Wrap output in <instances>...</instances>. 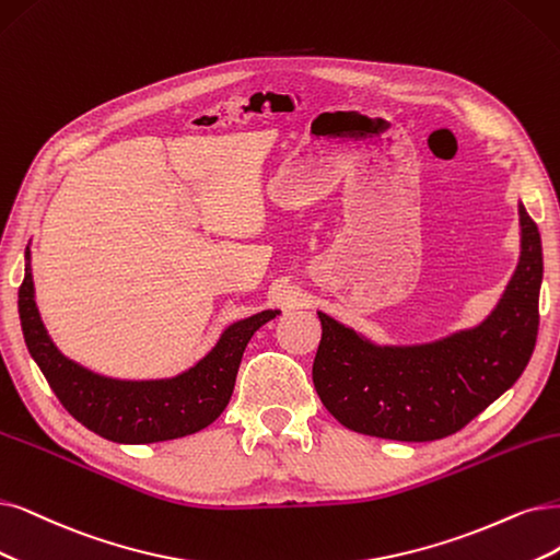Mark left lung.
<instances>
[{
  "label": "left lung",
  "instance_id": "8db88e82",
  "mask_svg": "<svg viewBox=\"0 0 560 560\" xmlns=\"http://www.w3.org/2000/svg\"><path fill=\"white\" fill-rule=\"evenodd\" d=\"M522 254L491 314L429 343H374L318 312L314 385L323 406L366 436L424 443L457 433L510 389L533 355L542 240L520 202Z\"/></svg>",
  "mask_w": 560,
  "mask_h": 560
}]
</instances>
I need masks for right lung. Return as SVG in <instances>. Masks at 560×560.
<instances>
[{
	"mask_svg": "<svg viewBox=\"0 0 560 560\" xmlns=\"http://www.w3.org/2000/svg\"><path fill=\"white\" fill-rule=\"evenodd\" d=\"M18 312L30 355L44 371L61 406L101 439L124 445L173 441L210 427L233 397L246 343L256 329L281 314L279 308H267L231 323L210 353L177 376L127 381L96 374L55 346L36 306L30 246L25 248Z\"/></svg>",
	"mask_w": 560,
	"mask_h": 560,
	"instance_id": "right-lung-1",
	"label": "right lung"
}]
</instances>
